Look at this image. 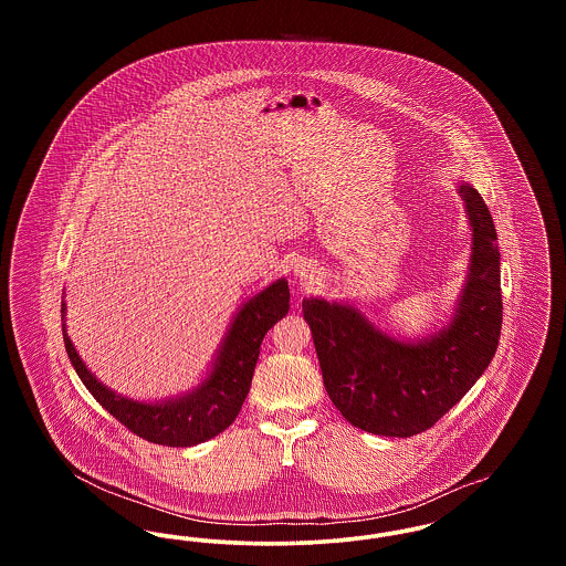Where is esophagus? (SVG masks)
I'll list each match as a JSON object with an SVG mask.
<instances>
[{"mask_svg":"<svg viewBox=\"0 0 566 566\" xmlns=\"http://www.w3.org/2000/svg\"><path fill=\"white\" fill-rule=\"evenodd\" d=\"M293 273H295L298 280H307V277L314 275V268L310 263H305V261H298V263H295V268H293Z\"/></svg>","mask_w":566,"mask_h":566,"instance_id":"1","label":"esophagus"}]
</instances>
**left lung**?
Returning <instances> with one entry per match:
<instances>
[{"mask_svg":"<svg viewBox=\"0 0 566 566\" xmlns=\"http://www.w3.org/2000/svg\"><path fill=\"white\" fill-rule=\"evenodd\" d=\"M471 227L464 284L450 316L420 337H397L344 298H303L324 388L363 431L411 437L431 429L471 390L499 346L503 323L501 252L482 195L458 180Z\"/></svg>","mask_w":566,"mask_h":566,"instance_id":"1","label":"left lung"}]
</instances>
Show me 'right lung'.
Segmentation results:
<instances>
[{"instance_id":"add662e5","label":"right lung","mask_w":566,"mask_h":566,"mask_svg":"<svg viewBox=\"0 0 566 566\" xmlns=\"http://www.w3.org/2000/svg\"><path fill=\"white\" fill-rule=\"evenodd\" d=\"M289 301L291 291L286 277H277L256 295L248 296L235 312L199 384L187 392L155 401H142L116 392L86 367L67 335L65 298H61L63 342L86 390L120 424L153 443L190 448L233 424L250 390L261 342L271 326L289 314Z\"/></svg>"}]
</instances>
